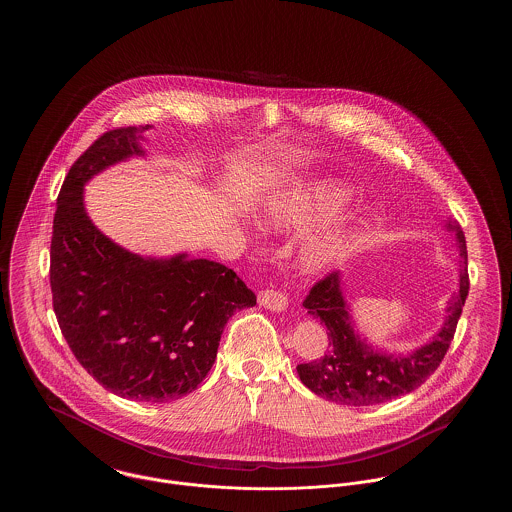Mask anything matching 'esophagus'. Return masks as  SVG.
I'll list each match as a JSON object with an SVG mask.
<instances>
[{"instance_id": "1", "label": "esophagus", "mask_w": 512, "mask_h": 512, "mask_svg": "<svg viewBox=\"0 0 512 512\" xmlns=\"http://www.w3.org/2000/svg\"><path fill=\"white\" fill-rule=\"evenodd\" d=\"M259 305L265 307L268 311L282 313L288 307V297L284 293L278 292V290L268 288V290H263V292L259 293Z\"/></svg>"}]
</instances>
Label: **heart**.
I'll return each instance as SVG.
<instances>
[{"label": "heart", "instance_id": "obj_1", "mask_svg": "<svg viewBox=\"0 0 512 512\" xmlns=\"http://www.w3.org/2000/svg\"><path fill=\"white\" fill-rule=\"evenodd\" d=\"M349 188L332 180H322L290 195L274 199L267 209V224L276 230H290L334 213L347 199ZM349 217L336 219L330 226L311 236L299 251V263L309 272L332 267L340 259L349 236Z\"/></svg>", "mask_w": 512, "mask_h": 512}]
</instances>
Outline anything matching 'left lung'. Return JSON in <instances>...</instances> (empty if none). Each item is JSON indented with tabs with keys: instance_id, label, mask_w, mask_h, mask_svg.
Listing matches in <instances>:
<instances>
[{
	"instance_id": "left-lung-1",
	"label": "left lung",
	"mask_w": 512,
	"mask_h": 512,
	"mask_svg": "<svg viewBox=\"0 0 512 512\" xmlns=\"http://www.w3.org/2000/svg\"><path fill=\"white\" fill-rule=\"evenodd\" d=\"M445 226L455 232L463 259L459 268V293L447 301L443 322L432 340L416 349L407 353H388L374 347L357 332L349 303L343 295L340 272L328 274L313 286L303 307L326 326L328 351L318 361L297 365V374L309 390L340 405L368 407L411 393L434 374L455 336L468 295L463 230L453 220H447Z\"/></svg>"
}]
</instances>
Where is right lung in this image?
I'll return each instance as SVG.
<instances>
[{
  "label": "right lung",
  "instance_id": "right-lung-1",
  "mask_svg": "<svg viewBox=\"0 0 512 512\" xmlns=\"http://www.w3.org/2000/svg\"><path fill=\"white\" fill-rule=\"evenodd\" d=\"M147 128L109 130L76 159L57 197L49 282L59 328L88 374L124 399L165 403L203 382L224 324L257 297L232 268L188 253L142 257L88 217L84 186L144 157Z\"/></svg>",
  "mask_w": 512,
  "mask_h": 512
}]
</instances>
